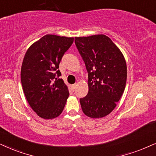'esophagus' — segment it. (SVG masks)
<instances>
[{"label":"esophagus","mask_w":156,"mask_h":156,"mask_svg":"<svg viewBox=\"0 0 156 156\" xmlns=\"http://www.w3.org/2000/svg\"><path fill=\"white\" fill-rule=\"evenodd\" d=\"M70 87H71V88H72V90H75L76 89V84H73V85H71V86H70Z\"/></svg>","instance_id":"1"}]
</instances>
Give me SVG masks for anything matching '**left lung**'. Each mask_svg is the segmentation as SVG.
Masks as SVG:
<instances>
[{
	"mask_svg": "<svg viewBox=\"0 0 156 156\" xmlns=\"http://www.w3.org/2000/svg\"><path fill=\"white\" fill-rule=\"evenodd\" d=\"M88 73V92L80 99L83 112L90 118L111 113L125 90L127 64L121 51L104 34L75 37Z\"/></svg>",
	"mask_w": 156,
	"mask_h": 156,
	"instance_id": "8db88e82",
	"label": "left lung"
}]
</instances>
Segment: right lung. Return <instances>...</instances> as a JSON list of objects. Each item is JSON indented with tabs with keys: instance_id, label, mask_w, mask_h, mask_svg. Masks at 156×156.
I'll list each match as a JSON object with an SVG mask.
<instances>
[{
	"instance_id": "right-lung-1",
	"label": "right lung",
	"mask_w": 156,
	"mask_h": 156,
	"mask_svg": "<svg viewBox=\"0 0 156 156\" xmlns=\"http://www.w3.org/2000/svg\"><path fill=\"white\" fill-rule=\"evenodd\" d=\"M73 37L47 34L33 43L26 52L21 69L23 93L39 117L51 119L63 111L69 96L68 86L60 77L59 64Z\"/></svg>"
}]
</instances>
